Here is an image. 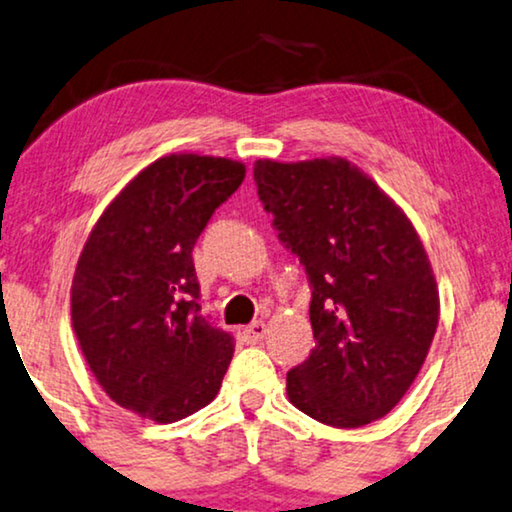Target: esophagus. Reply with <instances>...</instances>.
<instances>
[{"label":"esophagus","mask_w":512,"mask_h":512,"mask_svg":"<svg viewBox=\"0 0 512 512\" xmlns=\"http://www.w3.org/2000/svg\"><path fill=\"white\" fill-rule=\"evenodd\" d=\"M267 337V323H264V320H255V323L252 325H248L243 330V339L248 344H257V342H262V339Z\"/></svg>","instance_id":"obj_1"}]
</instances>
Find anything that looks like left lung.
<instances>
[{
    "label": "left lung",
    "instance_id": "obj_1",
    "mask_svg": "<svg viewBox=\"0 0 512 512\" xmlns=\"http://www.w3.org/2000/svg\"><path fill=\"white\" fill-rule=\"evenodd\" d=\"M257 196L311 285L313 346L290 403L360 428L400 403L431 349L440 297L417 229L351 161H255Z\"/></svg>",
    "mask_w": 512,
    "mask_h": 512
}]
</instances>
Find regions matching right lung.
Instances as JSON below:
<instances>
[{
    "mask_svg": "<svg viewBox=\"0 0 512 512\" xmlns=\"http://www.w3.org/2000/svg\"><path fill=\"white\" fill-rule=\"evenodd\" d=\"M243 177V163L220 156H161L95 222L74 271L72 327L124 410L170 424L220 391L234 337L201 316L192 250Z\"/></svg>",
    "mask_w": 512,
    "mask_h": 512,
    "instance_id": "obj_1",
    "label": "right lung"
}]
</instances>
